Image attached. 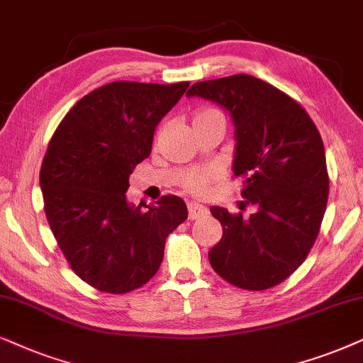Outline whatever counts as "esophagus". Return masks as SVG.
<instances>
[{"label": "esophagus", "instance_id": "1", "mask_svg": "<svg viewBox=\"0 0 363 363\" xmlns=\"http://www.w3.org/2000/svg\"><path fill=\"white\" fill-rule=\"evenodd\" d=\"M187 211H189V219L194 220V219H201V217L207 216V207L199 204V202H189L187 204Z\"/></svg>", "mask_w": 363, "mask_h": 363}]
</instances>
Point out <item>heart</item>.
I'll return each mask as SVG.
<instances>
[{"label":"heart","mask_w":363,"mask_h":363,"mask_svg":"<svg viewBox=\"0 0 363 363\" xmlns=\"http://www.w3.org/2000/svg\"><path fill=\"white\" fill-rule=\"evenodd\" d=\"M207 113H212V111H204V113L197 114V116H202V114H207ZM214 176L212 172H202V171H194L191 174H187L184 181H182V184H184L186 189H189L192 192H202L206 189L207 182H209V179Z\"/></svg>","instance_id":"heart-1"}]
</instances>
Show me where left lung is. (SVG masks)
I'll use <instances>...</instances> for the list:
<instances>
[{"label":"left lung","instance_id":"1","mask_svg":"<svg viewBox=\"0 0 363 363\" xmlns=\"http://www.w3.org/2000/svg\"><path fill=\"white\" fill-rule=\"evenodd\" d=\"M187 96L219 104L235 128L232 171L242 179L240 209L212 206L222 239L209 250L212 269L232 286L265 291L286 280L311 252L328 197L325 149L311 116L291 96L259 77L201 81Z\"/></svg>","mask_w":363,"mask_h":363}]
</instances>
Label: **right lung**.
I'll return each mask as SVG.
<instances>
[{"label": "right lung", "instance_id": "add662e5", "mask_svg": "<svg viewBox=\"0 0 363 363\" xmlns=\"http://www.w3.org/2000/svg\"><path fill=\"white\" fill-rule=\"evenodd\" d=\"M189 83L116 81L91 91L65 116L43 159L45 212L67 264L101 292L125 294L157 272L186 202L125 199L133 169L149 157L156 125Z\"/></svg>", "mask_w": 363, "mask_h": 363}]
</instances>
